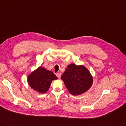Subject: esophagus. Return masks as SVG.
Masks as SVG:
<instances>
[{"label": "esophagus", "mask_w": 126, "mask_h": 126, "mask_svg": "<svg viewBox=\"0 0 126 126\" xmlns=\"http://www.w3.org/2000/svg\"><path fill=\"white\" fill-rule=\"evenodd\" d=\"M56 76L58 78H60V77H61V73H57V74H56Z\"/></svg>", "instance_id": "esophagus-1"}]
</instances>
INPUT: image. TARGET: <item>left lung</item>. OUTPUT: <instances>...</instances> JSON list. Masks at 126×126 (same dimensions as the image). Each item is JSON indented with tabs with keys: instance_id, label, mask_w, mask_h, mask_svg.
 <instances>
[{
	"instance_id": "8db88e82",
	"label": "left lung",
	"mask_w": 126,
	"mask_h": 126,
	"mask_svg": "<svg viewBox=\"0 0 126 126\" xmlns=\"http://www.w3.org/2000/svg\"><path fill=\"white\" fill-rule=\"evenodd\" d=\"M71 94L77 95L86 92L91 87L93 77L89 70L83 65L71 64L61 77Z\"/></svg>"
}]
</instances>
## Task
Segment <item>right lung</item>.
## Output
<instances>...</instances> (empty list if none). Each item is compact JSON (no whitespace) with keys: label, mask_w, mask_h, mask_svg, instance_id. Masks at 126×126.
I'll use <instances>...</instances> for the list:
<instances>
[{"label":"right lung","mask_w":126,"mask_h":126,"mask_svg":"<svg viewBox=\"0 0 126 126\" xmlns=\"http://www.w3.org/2000/svg\"><path fill=\"white\" fill-rule=\"evenodd\" d=\"M57 79L52 71L40 66L29 75L27 81L32 89L39 93H45L49 89L52 80Z\"/></svg>","instance_id":"right-lung-1"}]
</instances>
